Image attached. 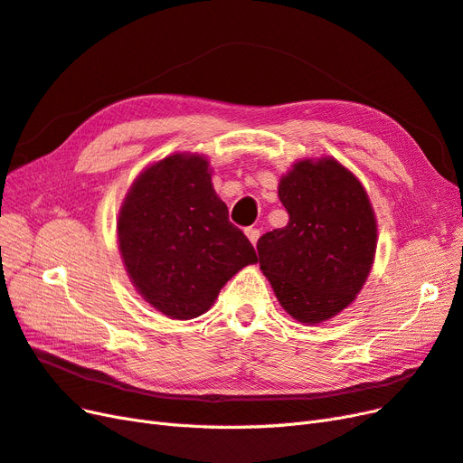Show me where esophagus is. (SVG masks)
Returning <instances> with one entry per match:
<instances>
[{
	"label": "esophagus",
	"instance_id": "obj_1",
	"mask_svg": "<svg viewBox=\"0 0 463 463\" xmlns=\"http://www.w3.org/2000/svg\"><path fill=\"white\" fill-rule=\"evenodd\" d=\"M246 236H248V241L256 246L258 244V238H260V229H256V227H250V229H246Z\"/></svg>",
	"mask_w": 463,
	"mask_h": 463
}]
</instances>
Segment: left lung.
<instances>
[{
	"mask_svg": "<svg viewBox=\"0 0 463 463\" xmlns=\"http://www.w3.org/2000/svg\"><path fill=\"white\" fill-rule=\"evenodd\" d=\"M279 198L288 222L258 241L260 269L296 321L331 319L355 300L375 258L367 192L336 159L321 157L294 163Z\"/></svg>",
	"mask_w": 463,
	"mask_h": 463,
	"instance_id": "1",
	"label": "left lung"
}]
</instances>
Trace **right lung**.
<instances>
[{
	"mask_svg": "<svg viewBox=\"0 0 463 463\" xmlns=\"http://www.w3.org/2000/svg\"><path fill=\"white\" fill-rule=\"evenodd\" d=\"M118 250L144 300L171 319H194L256 250L229 221L198 154H173L132 183L117 219Z\"/></svg>",
	"mask_w": 463,
	"mask_h": 463,
	"instance_id": "right-lung-1",
	"label": "right lung"
}]
</instances>
